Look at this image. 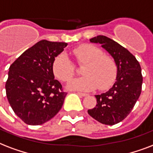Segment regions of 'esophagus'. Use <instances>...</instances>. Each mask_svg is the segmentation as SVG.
<instances>
[{
    "label": "esophagus",
    "instance_id": "1",
    "mask_svg": "<svg viewBox=\"0 0 153 153\" xmlns=\"http://www.w3.org/2000/svg\"><path fill=\"white\" fill-rule=\"evenodd\" d=\"M78 95L81 96V97H86V96H88L87 93H80V92H77Z\"/></svg>",
    "mask_w": 153,
    "mask_h": 153
}]
</instances>
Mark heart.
I'll list each match as a JSON object with an SVG mask.
<instances>
[{
	"mask_svg": "<svg viewBox=\"0 0 153 153\" xmlns=\"http://www.w3.org/2000/svg\"><path fill=\"white\" fill-rule=\"evenodd\" d=\"M78 64H84L81 73L84 75L68 83L71 89L91 91L108 88L117 77V67L111 56L103 53L100 48L89 44L78 46L72 51ZM53 72L57 79L67 81L74 74L75 67L66 54L61 53L53 60Z\"/></svg>",
	"mask_w": 153,
	"mask_h": 153,
	"instance_id": "obj_1",
	"label": "heart"
}]
</instances>
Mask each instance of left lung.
Wrapping results in <instances>:
<instances>
[{"label":"left lung","instance_id":"1","mask_svg":"<svg viewBox=\"0 0 153 153\" xmlns=\"http://www.w3.org/2000/svg\"><path fill=\"white\" fill-rule=\"evenodd\" d=\"M90 41L100 44L113 57L117 75L116 82L108 92L95 96L97 105L88 112L101 124L116 125L127 117L141 93V68L129 51L112 39L100 35Z\"/></svg>","mask_w":153,"mask_h":153}]
</instances>
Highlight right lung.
<instances>
[{"instance_id": "1", "label": "right lung", "mask_w": 153, "mask_h": 153, "mask_svg": "<svg viewBox=\"0 0 153 153\" xmlns=\"http://www.w3.org/2000/svg\"><path fill=\"white\" fill-rule=\"evenodd\" d=\"M68 44L42 40L25 51L9 67L6 96L25 124L39 125L57 114L67 93L54 79L53 62Z\"/></svg>"}]
</instances>
